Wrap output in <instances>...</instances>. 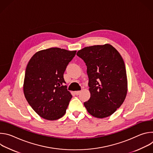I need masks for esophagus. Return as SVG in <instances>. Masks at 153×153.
I'll use <instances>...</instances> for the list:
<instances>
[{
  "label": "esophagus",
  "instance_id": "34e87169",
  "mask_svg": "<svg viewBox=\"0 0 153 153\" xmlns=\"http://www.w3.org/2000/svg\"><path fill=\"white\" fill-rule=\"evenodd\" d=\"M81 93V91H75L74 93L76 95H79L80 93Z\"/></svg>",
  "mask_w": 153,
  "mask_h": 153
}]
</instances>
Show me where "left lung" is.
Wrapping results in <instances>:
<instances>
[{"label":"left lung","mask_w":153,"mask_h":153,"mask_svg":"<svg viewBox=\"0 0 153 153\" xmlns=\"http://www.w3.org/2000/svg\"><path fill=\"white\" fill-rule=\"evenodd\" d=\"M87 67L90 98L84 102L87 111L97 118L113 114L127 94V77L124 61L112 45L85 47L77 53Z\"/></svg>","instance_id":"8db88e82"}]
</instances>
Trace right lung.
<instances>
[{
    "label": "right lung",
    "mask_w": 153,
    "mask_h": 153,
    "mask_svg": "<svg viewBox=\"0 0 153 153\" xmlns=\"http://www.w3.org/2000/svg\"><path fill=\"white\" fill-rule=\"evenodd\" d=\"M76 51L50 48L35 53L28 63L24 82L25 97L41 117L54 120L66 113L72 95L63 73Z\"/></svg>",
    "instance_id": "add662e5"
}]
</instances>
